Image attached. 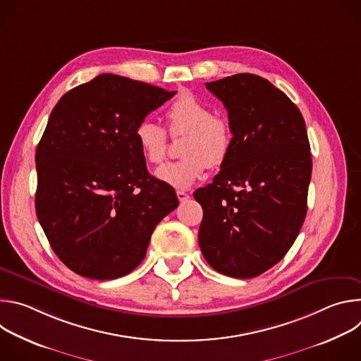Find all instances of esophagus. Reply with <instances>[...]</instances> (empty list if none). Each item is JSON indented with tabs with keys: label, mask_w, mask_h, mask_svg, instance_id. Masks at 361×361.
Listing matches in <instances>:
<instances>
[{
	"label": "esophagus",
	"mask_w": 361,
	"mask_h": 361,
	"mask_svg": "<svg viewBox=\"0 0 361 361\" xmlns=\"http://www.w3.org/2000/svg\"><path fill=\"white\" fill-rule=\"evenodd\" d=\"M177 197H178V200H180L181 202H184V201H187V200L190 198V194L185 192V191H183V190H178V191H177Z\"/></svg>",
	"instance_id": "1"
}]
</instances>
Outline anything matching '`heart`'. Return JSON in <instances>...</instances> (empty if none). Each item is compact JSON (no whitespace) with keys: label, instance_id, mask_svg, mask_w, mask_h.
Here are the masks:
<instances>
[{"label":"heart","instance_id":"obj_1","mask_svg":"<svg viewBox=\"0 0 361 361\" xmlns=\"http://www.w3.org/2000/svg\"><path fill=\"white\" fill-rule=\"evenodd\" d=\"M173 137L184 135L180 144L181 159L160 167L156 176L176 188H190L207 170L220 167L233 148V130L227 118L214 116L213 109L192 94L178 97L166 113ZM134 138L142 157L149 164H161L167 154V133L163 127L142 120Z\"/></svg>","mask_w":361,"mask_h":361}]
</instances>
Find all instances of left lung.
<instances>
[{
	"label": "left lung",
	"instance_id": "left-lung-1",
	"mask_svg": "<svg viewBox=\"0 0 361 361\" xmlns=\"http://www.w3.org/2000/svg\"><path fill=\"white\" fill-rule=\"evenodd\" d=\"M205 87L228 111L233 148L194 192L204 213L198 244L216 271L252 279L283 259L304 223L310 142L300 110L269 80L244 73Z\"/></svg>",
	"mask_w": 361,
	"mask_h": 361
}]
</instances>
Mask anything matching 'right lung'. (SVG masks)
Returning a JSON list of instances; mask_svg holds the SVG:
<instances>
[{"label":"right lung","instance_id":"add662e5","mask_svg":"<svg viewBox=\"0 0 361 361\" xmlns=\"http://www.w3.org/2000/svg\"><path fill=\"white\" fill-rule=\"evenodd\" d=\"M177 91L101 74L64 94L37 145L35 212L74 273L113 280L145 257L156 226L178 207L152 177L134 131Z\"/></svg>","mask_w":361,"mask_h":361}]
</instances>
